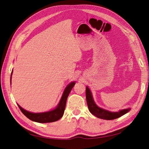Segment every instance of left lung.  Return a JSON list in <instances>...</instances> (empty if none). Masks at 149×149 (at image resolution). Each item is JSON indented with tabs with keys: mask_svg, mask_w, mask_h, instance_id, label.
Segmentation results:
<instances>
[{
	"mask_svg": "<svg viewBox=\"0 0 149 149\" xmlns=\"http://www.w3.org/2000/svg\"><path fill=\"white\" fill-rule=\"evenodd\" d=\"M86 97L87 104L90 112L98 118L105 120H113L119 118L125 114L130 110V108L124 109L119 111L118 112H111L99 107L94 101L93 94L88 86L86 89Z\"/></svg>",
	"mask_w": 149,
	"mask_h": 149,
	"instance_id": "1",
	"label": "left lung"
}]
</instances>
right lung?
Segmentation results:
<instances>
[{
	"mask_svg": "<svg viewBox=\"0 0 149 149\" xmlns=\"http://www.w3.org/2000/svg\"><path fill=\"white\" fill-rule=\"evenodd\" d=\"M12 73L13 70L12 71L10 76V83L12 81ZM75 83V81H73L67 85V86L65 88L64 90L63 93V95L61 97V100L59 103H58V104L55 109H53V110H50L47 112L35 113V112H31L28 111H26L17 104L18 106L20 108V109L21 110L22 113H23L26 118L32 121L37 122V123H48L57 121L61 118L64 114L68 96L70 93L71 92L72 88H73Z\"/></svg>",
	"mask_w": 149,
	"mask_h": 149,
	"instance_id": "right-lung-1",
	"label": "right lung"
}]
</instances>
